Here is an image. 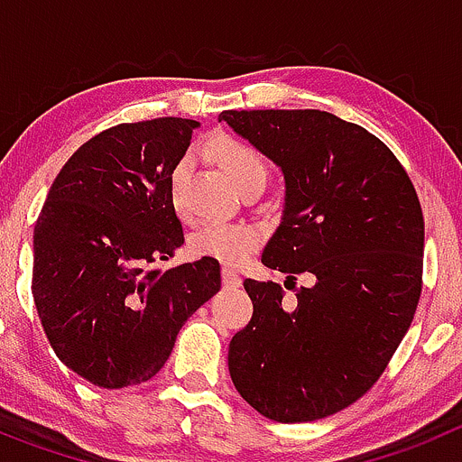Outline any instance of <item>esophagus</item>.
<instances>
[{"instance_id":"34e87169","label":"esophagus","mask_w":462,"mask_h":462,"mask_svg":"<svg viewBox=\"0 0 462 462\" xmlns=\"http://www.w3.org/2000/svg\"><path fill=\"white\" fill-rule=\"evenodd\" d=\"M222 282L224 287L226 289H234V287H240V275L234 271V268H222Z\"/></svg>"}]
</instances>
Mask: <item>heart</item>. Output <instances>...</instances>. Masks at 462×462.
Listing matches in <instances>:
<instances>
[{"label":"heart","mask_w":462,"mask_h":462,"mask_svg":"<svg viewBox=\"0 0 462 462\" xmlns=\"http://www.w3.org/2000/svg\"><path fill=\"white\" fill-rule=\"evenodd\" d=\"M212 157L226 173V178L247 191L252 187H266L271 178L266 159L250 143L234 136H219L210 145ZM189 159L182 157L171 171V201L175 210L182 212V185L187 180ZM261 234L243 222H206L196 226L189 236V252L199 259H215L226 266H238L259 247Z\"/></svg>","instance_id":"b5f03b06"}]
</instances>
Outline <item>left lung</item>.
I'll use <instances>...</instances> for the list:
<instances>
[{
    "instance_id": "1",
    "label": "left lung",
    "mask_w": 462,
    "mask_h": 462,
    "mask_svg": "<svg viewBox=\"0 0 462 462\" xmlns=\"http://www.w3.org/2000/svg\"><path fill=\"white\" fill-rule=\"evenodd\" d=\"M219 120L284 173L263 266L293 287L298 273L314 277L293 300L277 282L245 280L254 312L228 345V373L266 419L317 421L373 389L414 319L421 203L377 136L326 110H224Z\"/></svg>"
}]
</instances>
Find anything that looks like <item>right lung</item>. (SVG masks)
I'll use <instances>...</instances> for the list:
<instances>
[{
  "label": "right lung",
  "instance_id": "add662e5",
  "mask_svg": "<svg viewBox=\"0 0 462 462\" xmlns=\"http://www.w3.org/2000/svg\"><path fill=\"white\" fill-rule=\"evenodd\" d=\"M199 122H126L83 143L34 226L32 296L57 358L101 389L152 379L222 287L219 261L152 268L185 243L171 171Z\"/></svg>",
  "mask_w": 462,
  "mask_h": 462
}]
</instances>
